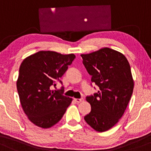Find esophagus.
Masks as SVG:
<instances>
[{"label":"esophagus","instance_id":"esophagus-1","mask_svg":"<svg viewBox=\"0 0 151 151\" xmlns=\"http://www.w3.org/2000/svg\"><path fill=\"white\" fill-rule=\"evenodd\" d=\"M74 101L76 103H81L83 101V98H74Z\"/></svg>","mask_w":151,"mask_h":151}]
</instances>
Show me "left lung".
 Returning <instances> with one entry per match:
<instances>
[{"instance_id":"1","label":"left lung","mask_w":151,"mask_h":151,"mask_svg":"<svg viewBox=\"0 0 151 151\" xmlns=\"http://www.w3.org/2000/svg\"><path fill=\"white\" fill-rule=\"evenodd\" d=\"M81 55L91 81L99 88L86 97L91 111L84 119L96 131H106L123 116L133 94L130 64L123 54L109 48Z\"/></svg>"}]
</instances>
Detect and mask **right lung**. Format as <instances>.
I'll use <instances>...</instances> for the list:
<instances>
[{
  "label": "right lung",
  "mask_w": 151,
  "mask_h": 151,
  "mask_svg": "<svg viewBox=\"0 0 151 151\" xmlns=\"http://www.w3.org/2000/svg\"><path fill=\"white\" fill-rule=\"evenodd\" d=\"M76 55H63L54 51L41 50L27 57L22 62L16 86L23 111L35 126L48 128L60 121L72 98L50 86L67 70Z\"/></svg>",
  "instance_id": "obj_1"
}]
</instances>
